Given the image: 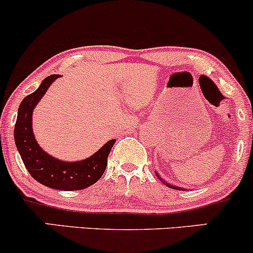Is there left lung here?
<instances>
[{"mask_svg":"<svg viewBox=\"0 0 253 253\" xmlns=\"http://www.w3.org/2000/svg\"><path fill=\"white\" fill-rule=\"evenodd\" d=\"M158 178H159V177H158ZM159 179H161V181H162V182H163V183H165V184H167V185H168V187H170V188H172V189H178V190H184V189H182V188H179V187H175V185H170V184H169V183H167V182H164V181H163V179H162V178H159Z\"/></svg>","mask_w":253,"mask_h":253,"instance_id":"obj_1","label":"left lung"}]
</instances>
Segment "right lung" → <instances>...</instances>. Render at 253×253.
<instances>
[{
    "label": "right lung",
    "instance_id": "add662e5",
    "mask_svg": "<svg viewBox=\"0 0 253 253\" xmlns=\"http://www.w3.org/2000/svg\"><path fill=\"white\" fill-rule=\"evenodd\" d=\"M59 77L60 75L46 77L36 91L22 100L17 112L14 139L26 169L36 181L52 189L66 191L85 189L103 175L115 139L104 144L95 155L74 163L58 161L39 146L32 129V113L48 86Z\"/></svg>",
    "mask_w": 253,
    "mask_h": 253
}]
</instances>
